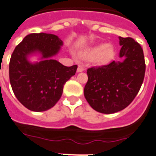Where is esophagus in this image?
Wrapping results in <instances>:
<instances>
[{"instance_id": "obj_1", "label": "esophagus", "mask_w": 156, "mask_h": 156, "mask_svg": "<svg viewBox=\"0 0 156 156\" xmlns=\"http://www.w3.org/2000/svg\"><path fill=\"white\" fill-rule=\"evenodd\" d=\"M84 70H85L84 67H83V65H80V64L79 66H78V69H77V73H82V72H83Z\"/></svg>"}]
</instances>
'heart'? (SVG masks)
Here are the masks:
<instances>
[{
    "mask_svg": "<svg viewBox=\"0 0 156 156\" xmlns=\"http://www.w3.org/2000/svg\"><path fill=\"white\" fill-rule=\"evenodd\" d=\"M83 56L97 65H104L115 56V48L111 44H97L87 48L83 52Z\"/></svg>",
    "mask_w": 156,
    "mask_h": 156,
    "instance_id": "1",
    "label": "heart"
}]
</instances>
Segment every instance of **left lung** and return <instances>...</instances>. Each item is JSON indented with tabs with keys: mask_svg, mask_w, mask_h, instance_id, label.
Instances as JSON below:
<instances>
[{
	"mask_svg": "<svg viewBox=\"0 0 156 156\" xmlns=\"http://www.w3.org/2000/svg\"><path fill=\"white\" fill-rule=\"evenodd\" d=\"M120 61L92 67L87 70L88 80L83 94L94 110L112 114L127 108L136 97L145 74L144 52L131 37H119Z\"/></svg>",
	"mask_w": 156,
	"mask_h": 156,
	"instance_id": "left-lung-1",
	"label": "left lung"
}]
</instances>
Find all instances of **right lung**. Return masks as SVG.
I'll return each mask as SVG.
<instances>
[{"label":"right lung","mask_w":156,"mask_h":156,"mask_svg":"<svg viewBox=\"0 0 156 156\" xmlns=\"http://www.w3.org/2000/svg\"><path fill=\"white\" fill-rule=\"evenodd\" d=\"M54 34L32 33L14 49L9 63V80L17 100L33 112L47 111L63 93L64 83L76 74L77 65L66 67L54 60L63 46ZM37 56V62H31Z\"/></svg>","instance_id":"obj_1"}]
</instances>
